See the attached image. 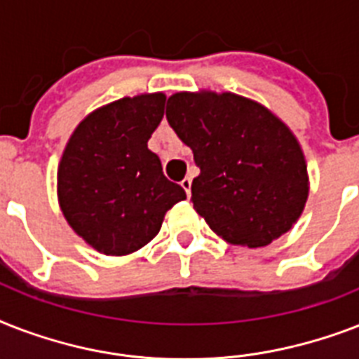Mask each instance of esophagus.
Here are the masks:
<instances>
[{"label": "esophagus", "instance_id": "1", "mask_svg": "<svg viewBox=\"0 0 359 359\" xmlns=\"http://www.w3.org/2000/svg\"><path fill=\"white\" fill-rule=\"evenodd\" d=\"M180 186L184 188L186 196L190 197V194H191V179H190V177H186V179H182V182H180Z\"/></svg>", "mask_w": 359, "mask_h": 359}]
</instances>
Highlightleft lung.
<instances>
[{"label": "left lung", "mask_w": 359, "mask_h": 359, "mask_svg": "<svg viewBox=\"0 0 359 359\" xmlns=\"http://www.w3.org/2000/svg\"><path fill=\"white\" fill-rule=\"evenodd\" d=\"M165 117L201 169L191 203L216 235L262 248L296 224L309 196L306 158L270 109L235 93H175Z\"/></svg>", "instance_id": "left-lung-1"}]
</instances>
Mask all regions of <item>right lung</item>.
I'll return each instance as SVG.
<instances>
[{"label": "right lung", "instance_id": "obj_1", "mask_svg": "<svg viewBox=\"0 0 359 359\" xmlns=\"http://www.w3.org/2000/svg\"><path fill=\"white\" fill-rule=\"evenodd\" d=\"M163 106V93L115 100L87 115L65 147L59 207L76 235L104 255H128L149 244L165 212L186 199L147 147Z\"/></svg>", "mask_w": 359, "mask_h": 359}]
</instances>
